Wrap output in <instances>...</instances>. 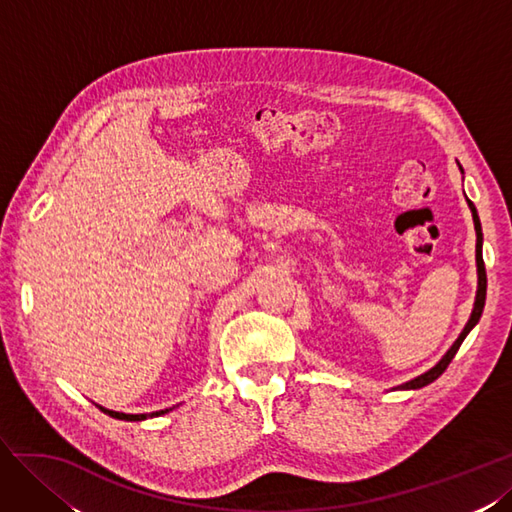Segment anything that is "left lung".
I'll list each match as a JSON object with an SVG mask.
<instances>
[{"mask_svg":"<svg viewBox=\"0 0 512 512\" xmlns=\"http://www.w3.org/2000/svg\"><path fill=\"white\" fill-rule=\"evenodd\" d=\"M459 169H461V167H459ZM461 173H463V169H461ZM467 206H470V210H472L474 229H476V268H478V289H476V302H474L472 315H470V319H467V324H465L463 332L459 334V339H457L455 343H452V347L444 354V358H442L440 362H437L433 369H429L427 373H422V375L410 379V382H405V384L397 386V388H401V390H416V388H422V386H427V384L435 382V379L446 371V367L452 362V358H455V354L459 352V347H461L463 339H465L467 334H470V330L478 324L480 315H483L485 298H487V272H485V261H483V229H480V218H478V212H476L474 203H472L470 199H467Z\"/></svg>","mask_w":512,"mask_h":512,"instance_id":"left-lung-1","label":"left lung"}]
</instances>
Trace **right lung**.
<instances>
[{
	"label": "right lung",
	"mask_w": 512,
	"mask_h": 512,
	"mask_svg": "<svg viewBox=\"0 0 512 512\" xmlns=\"http://www.w3.org/2000/svg\"><path fill=\"white\" fill-rule=\"evenodd\" d=\"M100 407V405H98ZM102 412L109 414L111 418H118V420H130V422H139V420H145V418H154V416H163L167 414L169 410H160V412H152V414H124V412H113V410H107V407H100Z\"/></svg>",
	"instance_id": "obj_1"
}]
</instances>
